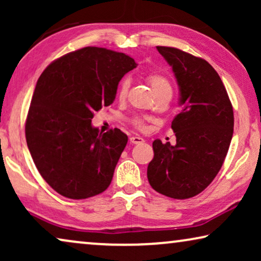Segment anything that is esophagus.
<instances>
[{"instance_id": "obj_1", "label": "esophagus", "mask_w": 261, "mask_h": 261, "mask_svg": "<svg viewBox=\"0 0 261 261\" xmlns=\"http://www.w3.org/2000/svg\"><path fill=\"white\" fill-rule=\"evenodd\" d=\"M129 141H130V144H133V145H139V144H142V142H145L144 139L140 137H132L129 139Z\"/></svg>"}]
</instances>
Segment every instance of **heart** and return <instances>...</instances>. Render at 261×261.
<instances>
[{"label": "heart", "mask_w": 261, "mask_h": 261, "mask_svg": "<svg viewBox=\"0 0 261 261\" xmlns=\"http://www.w3.org/2000/svg\"><path fill=\"white\" fill-rule=\"evenodd\" d=\"M147 82H148V84L151 85V88H152L153 92H154V95L163 94V92H170V94H171L170 82L167 81L166 77L162 76V74H158V73L149 74V76L147 77ZM128 88H129V81H128L127 78H124V80L121 81V83L119 85V89H117V96H119L120 99L126 98L127 92H128ZM134 124L138 128L144 127V126H142V122L140 120H135Z\"/></svg>", "instance_id": "obj_1"}]
</instances>
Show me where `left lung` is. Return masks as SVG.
Segmentation results:
<instances>
[{
  "mask_svg": "<svg viewBox=\"0 0 261 261\" xmlns=\"http://www.w3.org/2000/svg\"><path fill=\"white\" fill-rule=\"evenodd\" d=\"M179 87L180 113L171 124L176 145L153 141L147 178L159 194L194 197L219 173L229 148L234 114L219 73L206 62L174 47L156 46Z\"/></svg>",
  "mask_w": 261,
  "mask_h": 261,
  "instance_id": "obj_1",
  "label": "left lung"
}]
</instances>
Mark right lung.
<instances>
[{"mask_svg": "<svg viewBox=\"0 0 261 261\" xmlns=\"http://www.w3.org/2000/svg\"><path fill=\"white\" fill-rule=\"evenodd\" d=\"M134 67L124 53L84 47L39 77L24 128L27 146L39 173L64 197H92L112 183L128 137L117 128L99 133L91 119L112 105L121 78Z\"/></svg>", "mask_w": 261, "mask_h": 261, "instance_id": "1", "label": "right lung"}]
</instances>
